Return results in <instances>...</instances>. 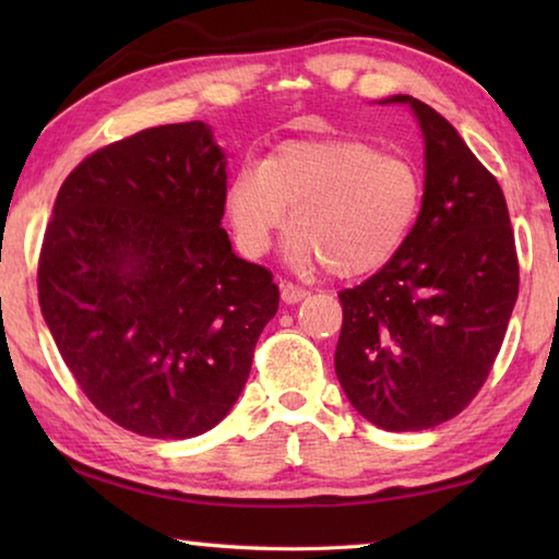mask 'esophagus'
<instances>
[{
	"instance_id": "34e87169",
	"label": "esophagus",
	"mask_w": 559,
	"mask_h": 559,
	"mask_svg": "<svg viewBox=\"0 0 559 559\" xmlns=\"http://www.w3.org/2000/svg\"><path fill=\"white\" fill-rule=\"evenodd\" d=\"M302 298H308V290L300 286H293V283H281V300L283 302H300Z\"/></svg>"
}]
</instances>
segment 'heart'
<instances>
[{"mask_svg": "<svg viewBox=\"0 0 559 559\" xmlns=\"http://www.w3.org/2000/svg\"><path fill=\"white\" fill-rule=\"evenodd\" d=\"M421 204L419 167L355 138L288 140L263 163L239 167L226 189V212L246 257L271 249L290 210V266L313 271L328 263L343 278L390 263L419 222Z\"/></svg>", "mask_w": 559, "mask_h": 559, "instance_id": "heart-1", "label": "heart"}]
</instances>
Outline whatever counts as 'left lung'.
Returning <instances> with one entry per match:
<instances>
[{"label":"left lung","instance_id":"left-lung-1","mask_svg":"<svg viewBox=\"0 0 559 559\" xmlns=\"http://www.w3.org/2000/svg\"><path fill=\"white\" fill-rule=\"evenodd\" d=\"M409 103L424 135V204L400 253L340 290L335 374L386 431L449 421L484 386L518 300V253L498 179L451 122Z\"/></svg>","mask_w":559,"mask_h":559}]
</instances>
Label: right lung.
<instances>
[{
  "mask_svg": "<svg viewBox=\"0 0 559 559\" xmlns=\"http://www.w3.org/2000/svg\"><path fill=\"white\" fill-rule=\"evenodd\" d=\"M224 204V150L202 120L96 150L56 197L44 320L93 406L140 437L214 429L278 310L271 271L231 251Z\"/></svg>",
  "mask_w": 559,
  "mask_h": 559,
  "instance_id": "obj_1",
  "label": "right lung"
}]
</instances>
